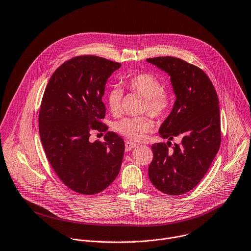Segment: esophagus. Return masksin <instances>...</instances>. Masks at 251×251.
I'll return each mask as SVG.
<instances>
[{
	"label": "esophagus",
	"instance_id": "esophagus-1",
	"mask_svg": "<svg viewBox=\"0 0 251 251\" xmlns=\"http://www.w3.org/2000/svg\"><path fill=\"white\" fill-rule=\"evenodd\" d=\"M136 146H137V145H136L135 143H132V142H129V141H126V142H125V150H126V151H131V150L134 149Z\"/></svg>",
	"mask_w": 251,
	"mask_h": 251
}]
</instances>
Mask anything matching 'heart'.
Returning <instances> with one entry per match:
<instances>
[{"label":"heart","mask_w":251,"mask_h":251,"mask_svg":"<svg viewBox=\"0 0 251 251\" xmlns=\"http://www.w3.org/2000/svg\"><path fill=\"white\" fill-rule=\"evenodd\" d=\"M124 85L129 91L144 99L143 112H148L156 119H162L169 115L174 99L168 90L162 88L161 81L155 75L150 73L137 74L128 77ZM122 97L123 93L117 87H113L107 92L106 103L109 111L114 115H118L121 112ZM153 128L154 124L148 115L124 117L113 124L115 132L135 142L142 141Z\"/></svg>","instance_id":"heart-1"}]
</instances>
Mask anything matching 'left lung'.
<instances>
[{"label":"left lung","instance_id":"1","mask_svg":"<svg viewBox=\"0 0 251 251\" xmlns=\"http://www.w3.org/2000/svg\"><path fill=\"white\" fill-rule=\"evenodd\" d=\"M171 75L176 96L173 111L161 124L163 139L183 138L180 145L151 146L153 158L149 166L152 185L169 195L192 190L207 174L221 145L219 100L212 81L197 66L165 56L147 59Z\"/></svg>","mask_w":251,"mask_h":251}]
</instances>
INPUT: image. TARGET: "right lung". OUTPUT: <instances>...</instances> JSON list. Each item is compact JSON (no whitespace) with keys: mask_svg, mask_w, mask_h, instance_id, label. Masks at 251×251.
<instances>
[{"mask_svg":"<svg viewBox=\"0 0 251 251\" xmlns=\"http://www.w3.org/2000/svg\"><path fill=\"white\" fill-rule=\"evenodd\" d=\"M121 67L108 59L81 55L63 63L51 75L38 116L45 154L60 180L71 190L94 195L119 174L123 139L107 132L104 142H90L91 131L106 132L102 97L111 74Z\"/></svg>","mask_w":251,"mask_h":251,"instance_id":"add662e5","label":"right lung"}]
</instances>
